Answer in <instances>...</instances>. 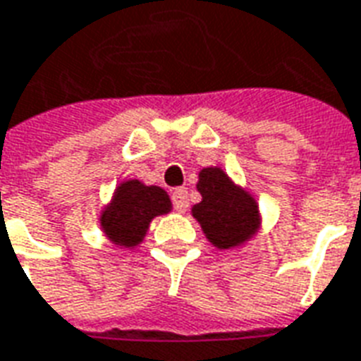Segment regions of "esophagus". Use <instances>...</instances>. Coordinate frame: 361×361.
<instances>
[{"label":"esophagus","mask_w":361,"mask_h":361,"mask_svg":"<svg viewBox=\"0 0 361 361\" xmlns=\"http://www.w3.org/2000/svg\"><path fill=\"white\" fill-rule=\"evenodd\" d=\"M172 204L178 212H185L187 206H189V197H187L185 187H178L172 191Z\"/></svg>","instance_id":"1"}]
</instances>
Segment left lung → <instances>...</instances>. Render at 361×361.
<instances>
[{
    "label": "left lung",
    "mask_w": 361,
    "mask_h": 361,
    "mask_svg": "<svg viewBox=\"0 0 361 361\" xmlns=\"http://www.w3.org/2000/svg\"><path fill=\"white\" fill-rule=\"evenodd\" d=\"M197 189L202 200L192 206V216L214 246L229 250L254 235L259 224L257 204L229 180L224 170H202Z\"/></svg>",
    "instance_id": "8db88e82"
}]
</instances>
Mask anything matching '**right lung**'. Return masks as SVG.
Returning <instances> with one entry per match:
<instances>
[{
  "instance_id": "right-lung-1",
  "label": "right lung",
  "mask_w": 361,
  "mask_h": 361,
  "mask_svg": "<svg viewBox=\"0 0 361 361\" xmlns=\"http://www.w3.org/2000/svg\"><path fill=\"white\" fill-rule=\"evenodd\" d=\"M172 204L161 187L144 185L137 180L121 183L111 204L102 214L100 224L109 240L134 247L144 240L151 219L170 212Z\"/></svg>"
}]
</instances>
